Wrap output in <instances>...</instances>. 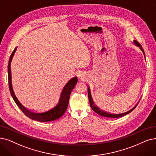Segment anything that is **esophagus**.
I'll list each match as a JSON object with an SVG mask.
<instances>
[{"mask_svg": "<svg viewBox=\"0 0 156 156\" xmlns=\"http://www.w3.org/2000/svg\"><path fill=\"white\" fill-rule=\"evenodd\" d=\"M83 75L81 73L79 72V73H78V77H79V78H80V79H83Z\"/></svg>", "mask_w": 156, "mask_h": 156, "instance_id": "obj_1", "label": "esophagus"}]
</instances>
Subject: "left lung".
<instances>
[{"instance_id": "1", "label": "left lung", "mask_w": 156, "mask_h": 156, "mask_svg": "<svg viewBox=\"0 0 156 156\" xmlns=\"http://www.w3.org/2000/svg\"><path fill=\"white\" fill-rule=\"evenodd\" d=\"M134 44H135L136 46H138V47H140V49L141 50V51L143 52V55H144V57H145V52H144V50H143V48H142L141 45L140 44V43H138V41H136V40H134ZM88 94L89 102H90V106H91V109H92L93 111H94L96 113H97L98 115H101V116H104V117H108V118H119V117H122V116H125V115L129 114V113H130V112H131V111H133L136 108V107L137 106V105H138V103H139V102H138V104H137L133 109L129 110V111L126 112V113H121V114L111 113H109V112L105 111H104V110L101 109L98 107H97L96 105L94 104V102H93L92 97H91L90 90V88H89L88 86Z\"/></svg>"}]
</instances>
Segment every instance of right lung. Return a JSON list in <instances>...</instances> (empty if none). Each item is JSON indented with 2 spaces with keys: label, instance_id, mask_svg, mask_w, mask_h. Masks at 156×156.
Instances as JSON below:
<instances>
[{
  "label": "right lung",
  "instance_id": "1",
  "mask_svg": "<svg viewBox=\"0 0 156 156\" xmlns=\"http://www.w3.org/2000/svg\"><path fill=\"white\" fill-rule=\"evenodd\" d=\"M16 47L14 49V51L12 52L10 55L9 63H8V82H9V88L10 90L11 95L13 97L14 101L18 105V107L20 109V110L26 115L27 117L34 120L39 121V122H51L53 120H55L59 118L61 116H63L66 111L68 102H69V98L71 94V92L73 88L76 86V84L77 83V77H75L71 79L68 81L64 88L62 90L61 93L60 98L58 104L55 105L52 108L50 109L48 111L43 112H38L32 110H29L23 107L18 101V98L15 96L13 88H12V82H11V63L12 59H13V55L16 52Z\"/></svg>",
  "mask_w": 156,
  "mask_h": 156
}]
</instances>
